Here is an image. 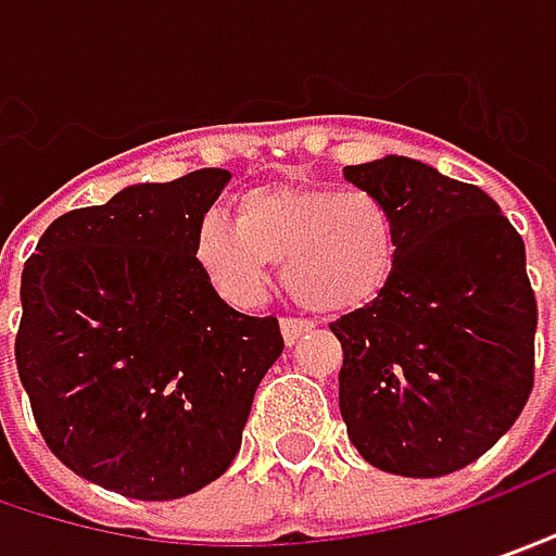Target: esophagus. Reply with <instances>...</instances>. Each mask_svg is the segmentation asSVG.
<instances>
[{"instance_id": "obj_1", "label": "esophagus", "mask_w": 556, "mask_h": 556, "mask_svg": "<svg viewBox=\"0 0 556 556\" xmlns=\"http://www.w3.org/2000/svg\"><path fill=\"white\" fill-rule=\"evenodd\" d=\"M279 326H282V339H286V345H295L302 336H307V332L314 329V324H311V320H302V317H286Z\"/></svg>"}]
</instances>
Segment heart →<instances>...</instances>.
<instances>
[{
  "label": "heart",
  "mask_w": 556,
  "mask_h": 556,
  "mask_svg": "<svg viewBox=\"0 0 556 556\" xmlns=\"http://www.w3.org/2000/svg\"><path fill=\"white\" fill-rule=\"evenodd\" d=\"M192 261L236 307L264 299L274 264L286 289L324 317L374 304L399 264V224L364 186L267 182L232 202V224L211 214L192 236Z\"/></svg>",
  "instance_id": "obj_1"
}]
</instances>
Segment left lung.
<instances>
[{"instance_id":"8db88e82","label":"left lung","mask_w":556,"mask_h":556,"mask_svg":"<svg viewBox=\"0 0 556 556\" xmlns=\"http://www.w3.org/2000/svg\"><path fill=\"white\" fill-rule=\"evenodd\" d=\"M399 224V264L374 304L329 326L339 410L367 464L432 479L482 457L522 414L535 374L526 245L472 182L414 157L345 167Z\"/></svg>"}]
</instances>
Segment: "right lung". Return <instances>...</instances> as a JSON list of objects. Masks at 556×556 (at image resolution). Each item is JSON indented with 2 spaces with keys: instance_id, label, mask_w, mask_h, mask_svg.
Here are the masks:
<instances>
[{
  "instance_id": "right-lung-1",
  "label": "right lung",
  "mask_w": 556,
  "mask_h": 556,
  "mask_svg": "<svg viewBox=\"0 0 556 556\" xmlns=\"http://www.w3.org/2000/svg\"><path fill=\"white\" fill-rule=\"evenodd\" d=\"M230 182L202 167L136 182L52 220L21 274L14 361L49 451L89 482L174 501L224 476L277 317L232 311L192 261V236Z\"/></svg>"
}]
</instances>
